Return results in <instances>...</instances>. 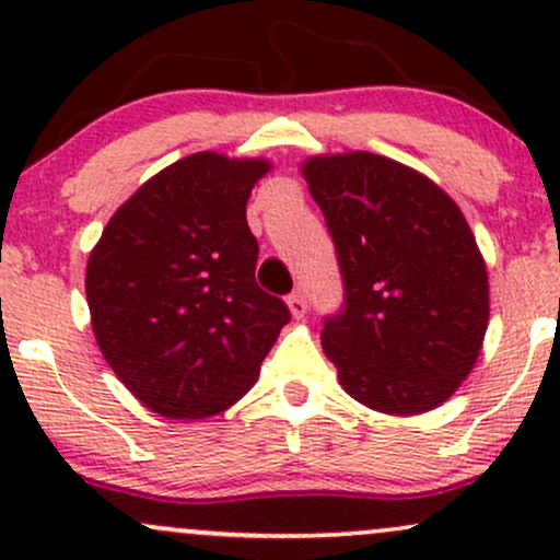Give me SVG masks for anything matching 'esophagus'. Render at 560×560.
I'll list each match as a JSON object with an SVG mask.
<instances>
[{"mask_svg":"<svg viewBox=\"0 0 560 560\" xmlns=\"http://www.w3.org/2000/svg\"><path fill=\"white\" fill-rule=\"evenodd\" d=\"M287 302H289V311H292L294 318H305V313H307V300H305V292H302V289H298V292L289 294Z\"/></svg>","mask_w":560,"mask_h":560,"instance_id":"34e87169","label":"esophagus"}]
</instances>
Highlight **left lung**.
Returning a JSON list of instances; mask_svg holds the SVG:
<instances>
[{"label":"left lung","mask_w":560,"mask_h":560,"mask_svg":"<svg viewBox=\"0 0 560 560\" xmlns=\"http://www.w3.org/2000/svg\"><path fill=\"white\" fill-rule=\"evenodd\" d=\"M337 247L345 311L320 345L342 389L365 408L419 416L471 374L490 281L458 205L423 173L374 152L300 165Z\"/></svg>","instance_id":"left-lung-1"}]
</instances>
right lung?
<instances>
[{
	"mask_svg": "<svg viewBox=\"0 0 560 560\" xmlns=\"http://www.w3.org/2000/svg\"><path fill=\"white\" fill-rule=\"evenodd\" d=\"M271 160L195 152L115 210L86 262L102 355L165 419L215 416L247 395L281 326L284 300L255 281L247 199Z\"/></svg>",
	"mask_w": 560,
	"mask_h": 560,
	"instance_id": "add662e5",
	"label": "right lung"
}]
</instances>
